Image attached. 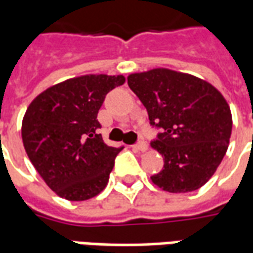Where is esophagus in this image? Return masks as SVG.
Listing matches in <instances>:
<instances>
[{"instance_id": "34e87169", "label": "esophagus", "mask_w": 253, "mask_h": 253, "mask_svg": "<svg viewBox=\"0 0 253 253\" xmlns=\"http://www.w3.org/2000/svg\"><path fill=\"white\" fill-rule=\"evenodd\" d=\"M132 148L137 149V150H139V152H146V150H148V143L145 142V141H139V142L135 143Z\"/></svg>"}]
</instances>
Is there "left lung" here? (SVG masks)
<instances>
[{
  "label": "left lung",
  "instance_id": "8db88e82",
  "mask_svg": "<svg viewBox=\"0 0 253 253\" xmlns=\"http://www.w3.org/2000/svg\"><path fill=\"white\" fill-rule=\"evenodd\" d=\"M127 84L159 128L150 142L164 157L163 170L150 179L168 192L201 188L217 170L228 150L232 114L212 85L168 69L134 73Z\"/></svg>",
  "mask_w": 253,
  "mask_h": 253
}]
</instances>
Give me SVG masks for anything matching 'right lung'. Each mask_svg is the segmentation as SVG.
<instances>
[{
	"label": "right lung",
	"mask_w": 253,
	"mask_h": 253,
	"mask_svg": "<svg viewBox=\"0 0 253 253\" xmlns=\"http://www.w3.org/2000/svg\"><path fill=\"white\" fill-rule=\"evenodd\" d=\"M123 84V76L72 78L42 92L27 108L21 127L25 152L61 198L86 201L107 186L122 149L105 145L97 134V114L107 93Z\"/></svg>",
	"instance_id": "obj_1"
}]
</instances>
